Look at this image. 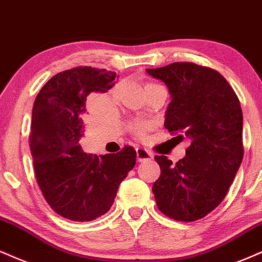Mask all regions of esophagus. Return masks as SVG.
Segmentation results:
<instances>
[{
  "label": "esophagus",
  "instance_id": "obj_1",
  "mask_svg": "<svg viewBox=\"0 0 262 262\" xmlns=\"http://www.w3.org/2000/svg\"><path fill=\"white\" fill-rule=\"evenodd\" d=\"M136 154H137V160L138 161H143V160H149L153 158L150 151H148L144 148H137L136 149Z\"/></svg>",
  "mask_w": 262,
  "mask_h": 262
}]
</instances>
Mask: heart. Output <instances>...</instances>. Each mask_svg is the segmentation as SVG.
Segmentation results:
<instances>
[{"instance_id":"1","label":"heart","mask_w":262,"mask_h":262,"mask_svg":"<svg viewBox=\"0 0 262 262\" xmlns=\"http://www.w3.org/2000/svg\"><path fill=\"white\" fill-rule=\"evenodd\" d=\"M119 93V85H116L114 89L112 90V95L116 97ZM150 128V124L146 120H141V119H136V120L131 121L130 124H128V130H130L132 134L135 135V136L140 137V138H143L146 136L147 131Z\"/></svg>"}]
</instances>
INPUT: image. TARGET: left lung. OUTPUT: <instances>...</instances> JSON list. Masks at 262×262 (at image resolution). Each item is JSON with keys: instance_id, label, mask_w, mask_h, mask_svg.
<instances>
[{"instance_id": "left-lung-1", "label": "left lung", "mask_w": 262, "mask_h": 262, "mask_svg": "<svg viewBox=\"0 0 262 262\" xmlns=\"http://www.w3.org/2000/svg\"><path fill=\"white\" fill-rule=\"evenodd\" d=\"M147 73L169 90L165 128L190 142L175 165L165 156L154 157L161 170L154 198L171 219L199 220L225 199L243 159L241 103L225 77L210 68L172 63Z\"/></svg>"}]
</instances>
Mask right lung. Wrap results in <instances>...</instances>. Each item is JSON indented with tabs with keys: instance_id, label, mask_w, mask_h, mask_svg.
Wrapping results in <instances>:
<instances>
[{
	"instance_id": "obj_1",
	"label": "right lung",
	"mask_w": 262,
	"mask_h": 262,
	"mask_svg": "<svg viewBox=\"0 0 262 262\" xmlns=\"http://www.w3.org/2000/svg\"><path fill=\"white\" fill-rule=\"evenodd\" d=\"M116 74L79 67L58 73L41 89L32 108L30 150L45 199L58 215L92 221L114 203L119 186L136 164V150L116 154L85 153L79 144L85 132L81 116L90 93H105Z\"/></svg>"
}]
</instances>
